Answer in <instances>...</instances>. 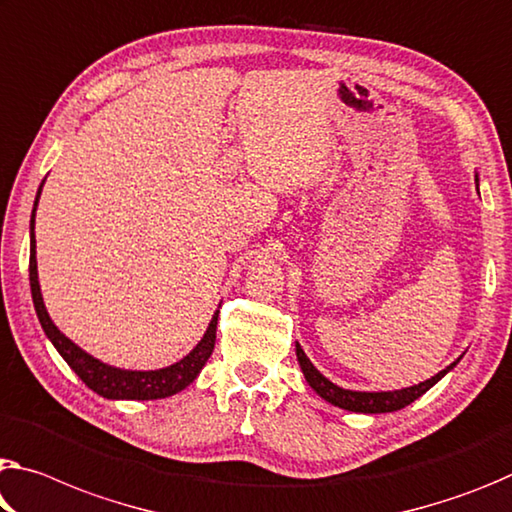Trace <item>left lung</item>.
<instances>
[{"label": "left lung", "instance_id": "left-lung-1", "mask_svg": "<svg viewBox=\"0 0 512 512\" xmlns=\"http://www.w3.org/2000/svg\"><path fill=\"white\" fill-rule=\"evenodd\" d=\"M296 355H298V364H300V369H303L305 380L310 383V387L321 396L323 401L337 405V408H342V410L364 412V415H378V412H394V410L405 408V405L417 401L421 394H426L428 389L437 383V380H442L446 373H449L458 364V360H456L446 369H442L440 373H435L433 378L424 380V383L405 387V389H394V392H353V389H344L335 383H330V380L310 362V358H307L298 342H296Z\"/></svg>", "mask_w": 512, "mask_h": 512}]
</instances>
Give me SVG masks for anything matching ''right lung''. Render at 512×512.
I'll list each match as a JSON object with an SVG mask.
<instances>
[{"mask_svg": "<svg viewBox=\"0 0 512 512\" xmlns=\"http://www.w3.org/2000/svg\"><path fill=\"white\" fill-rule=\"evenodd\" d=\"M40 191H43V184L36 193L34 212H31V255H29V285H31V298H34V307L38 314L40 326H43L45 335L54 344L56 351L61 353V358L70 364V369L77 373V376L84 380V383L97 392L104 399H132V401H152V399H166V396H173L182 392L184 387H189L193 380L198 378L200 369L205 367L209 355L214 351L216 344V323H218V312L209 321V328L205 337L200 339L198 346L182 358L180 362L170 364V367L157 369V371H129V369H116L111 364H104L95 360L93 355L70 342V339L63 335V332L54 326L50 314L45 310L43 294H40L38 285V266H36V237H34V223H36V207Z\"/></svg>", "mask_w": 512, "mask_h": 512, "instance_id": "obj_1", "label": "right lung"}]
</instances>
